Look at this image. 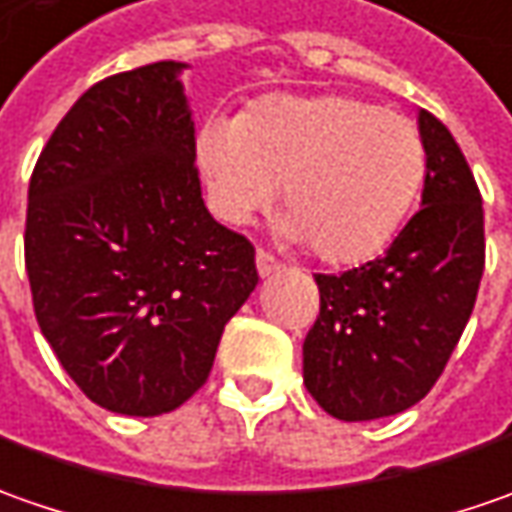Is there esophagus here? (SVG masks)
Returning a JSON list of instances; mask_svg holds the SVG:
<instances>
[{
    "label": "esophagus",
    "instance_id": "obj_1",
    "mask_svg": "<svg viewBox=\"0 0 512 512\" xmlns=\"http://www.w3.org/2000/svg\"><path fill=\"white\" fill-rule=\"evenodd\" d=\"M255 263H257V274H260V277H272V274H277L280 269H283V263H280L274 255H269V252H263V249L257 252Z\"/></svg>",
    "mask_w": 512,
    "mask_h": 512
}]
</instances>
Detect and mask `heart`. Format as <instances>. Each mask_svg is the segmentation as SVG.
Returning a JSON list of instances; mask_svg holds the SVG:
<instances>
[{"label": "heart", "instance_id": "b5f03b06", "mask_svg": "<svg viewBox=\"0 0 512 512\" xmlns=\"http://www.w3.org/2000/svg\"><path fill=\"white\" fill-rule=\"evenodd\" d=\"M206 201L246 226L286 198L283 232L337 266L385 252L425 184V144L405 115L340 93L257 98L246 115H212L195 138ZM287 189H282V181Z\"/></svg>", "mask_w": 512, "mask_h": 512}]
</instances>
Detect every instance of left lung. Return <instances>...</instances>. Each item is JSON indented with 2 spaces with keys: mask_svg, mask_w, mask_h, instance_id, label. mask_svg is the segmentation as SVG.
<instances>
[{
  "mask_svg": "<svg viewBox=\"0 0 512 512\" xmlns=\"http://www.w3.org/2000/svg\"><path fill=\"white\" fill-rule=\"evenodd\" d=\"M422 209L385 255L314 274L320 317L303 343V382L326 414L368 422L402 414L433 388L476 303L485 212L465 155L428 110Z\"/></svg>",
  "mask_w": 512,
  "mask_h": 512,
  "instance_id": "obj_1",
  "label": "left lung"
}]
</instances>
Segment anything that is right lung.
Here are the masks:
<instances>
[{
    "label": "right lung",
    "mask_w": 512,
    "mask_h": 512,
    "mask_svg": "<svg viewBox=\"0 0 512 512\" xmlns=\"http://www.w3.org/2000/svg\"><path fill=\"white\" fill-rule=\"evenodd\" d=\"M186 67L155 62L93 84L27 189L39 328L70 379L113 414L184 405L257 286L252 243L203 206Z\"/></svg>",
    "instance_id": "right-lung-1"
}]
</instances>
